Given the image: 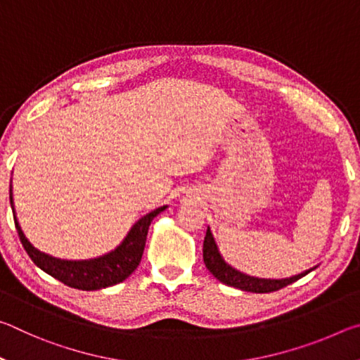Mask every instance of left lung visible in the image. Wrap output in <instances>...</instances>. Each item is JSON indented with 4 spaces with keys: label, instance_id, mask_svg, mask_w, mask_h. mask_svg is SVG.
<instances>
[{
    "label": "left lung",
    "instance_id": "left-lung-1",
    "mask_svg": "<svg viewBox=\"0 0 360 360\" xmlns=\"http://www.w3.org/2000/svg\"><path fill=\"white\" fill-rule=\"evenodd\" d=\"M203 260H205L206 268H208V270L212 273V276L217 278L219 281L227 285H231V288H236L246 292H254V294H268V292L283 289L285 285L295 283L297 279L308 275L309 271H313L316 268L313 266L307 271L298 273L295 276L281 278V279L246 275V273H243L240 270H236L235 266H231L229 262L222 257V254L219 251V246L214 240V236H212V231L210 227L206 230V236L203 241Z\"/></svg>",
    "mask_w": 360,
    "mask_h": 360
}]
</instances>
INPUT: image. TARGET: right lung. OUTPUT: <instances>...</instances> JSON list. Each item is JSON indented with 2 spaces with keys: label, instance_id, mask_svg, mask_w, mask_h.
Instances as JSON below:
<instances>
[{
  "label": "right lung",
  "instance_id": "add662e5",
  "mask_svg": "<svg viewBox=\"0 0 360 360\" xmlns=\"http://www.w3.org/2000/svg\"><path fill=\"white\" fill-rule=\"evenodd\" d=\"M9 200L11 208L14 212V222L15 229L19 231L20 241L23 248H25L27 254L32 257L36 266H39L42 271L47 275L58 279L63 284L70 285V288L81 289V290H98L109 288V285L119 284L124 279L129 278L133 271L136 270L139 262H141L144 246H146V236H148V230L150 222L154 217L165 211L168 206H160L154 211L144 214L141 219L131 225L129 233L124 236L117 246L112 251H109L98 257L92 259H81V260H68L53 257V255L39 251L38 248L32 245L19 224L17 219L15 206H14V197H12V184L9 191Z\"/></svg>",
  "mask_w": 360,
  "mask_h": 360
}]
</instances>
